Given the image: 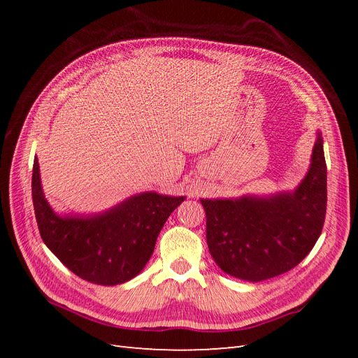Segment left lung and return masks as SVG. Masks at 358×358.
<instances>
[{
  "label": "left lung",
  "instance_id": "left-lung-1",
  "mask_svg": "<svg viewBox=\"0 0 358 358\" xmlns=\"http://www.w3.org/2000/svg\"><path fill=\"white\" fill-rule=\"evenodd\" d=\"M201 204L210 255L225 273L258 282L288 272L310 252L326 220L327 166L321 134L308 175L294 192Z\"/></svg>",
  "mask_w": 358,
  "mask_h": 358
}]
</instances>
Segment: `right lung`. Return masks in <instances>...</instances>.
Returning a JSON list of instances; mask_svg holds the SVG:
<instances>
[{
  "instance_id": "right-lung-1",
  "label": "right lung",
  "mask_w": 358,
  "mask_h": 358,
  "mask_svg": "<svg viewBox=\"0 0 358 358\" xmlns=\"http://www.w3.org/2000/svg\"><path fill=\"white\" fill-rule=\"evenodd\" d=\"M31 187L43 242L74 275L99 285L124 284L142 272L161 229L183 201L143 192L100 215L61 218L43 196L37 158Z\"/></svg>"
}]
</instances>
